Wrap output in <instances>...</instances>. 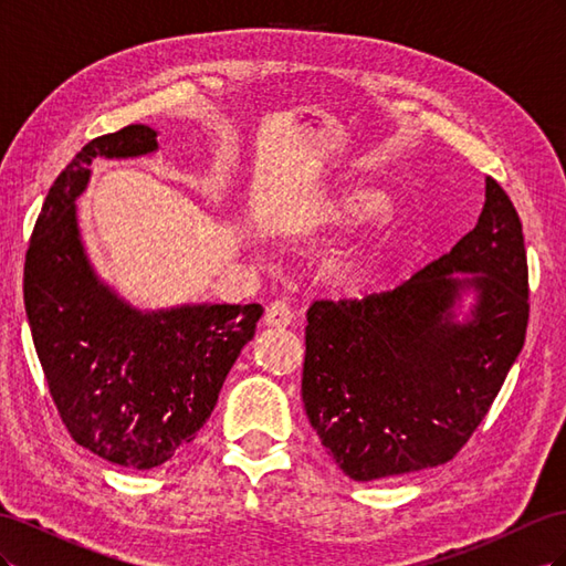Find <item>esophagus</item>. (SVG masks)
Wrapping results in <instances>:
<instances>
[{
	"mask_svg": "<svg viewBox=\"0 0 566 566\" xmlns=\"http://www.w3.org/2000/svg\"><path fill=\"white\" fill-rule=\"evenodd\" d=\"M293 321V310H290V304L283 300L271 302L266 306V314H264V323L266 325H276V328H285Z\"/></svg>",
	"mask_w": 566,
	"mask_h": 566,
	"instance_id": "obj_1",
	"label": "esophagus"
}]
</instances>
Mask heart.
<instances>
[{
    "mask_svg": "<svg viewBox=\"0 0 566 566\" xmlns=\"http://www.w3.org/2000/svg\"><path fill=\"white\" fill-rule=\"evenodd\" d=\"M382 205V198L378 193L370 191H349V193H339L331 200H325L316 212L306 219V227L302 231H312L323 224H342V221H352L364 214L375 212Z\"/></svg>",
    "mask_w": 566,
    "mask_h": 566,
    "instance_id": "1",
    "label": "heart"
}]
</instances>
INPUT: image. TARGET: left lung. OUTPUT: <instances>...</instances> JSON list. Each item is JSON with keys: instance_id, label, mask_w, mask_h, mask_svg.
Wrapping results in <instances>:
<instances>
[{"instance_id": "obj_1", "label": "left lung", "mask_w": 566, "mask_h": 566, "mask_svg": "<svg viewBox=\"0 0 566 566\" xmlns=\"http://www.w3.org/2000/svg\"><path fill=\"white\" fill-rule=\"evenodd\" d=\"M474 272L453 280L451 272ZM465 286L473 318L452 321ZM528 266L520 214L495 179L476 227L449 254L382 293L306 312L302 399L354 482L443 465L465 447L524 347Z\"/></svg>"}]
</instances>
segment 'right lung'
<instances>
[{
    "mask_svg": "<svg viewBox=\"0 0 566 566\" xmlns=\"http://www.w3.org/2000/svg\"><path fill=\"white\" fill-rule=\"evenodd\" d=\"M156 148L146 125L84 146L49 188L23 273L32 342L67 434L132 470L158 468L196 439L264 314L262 304L142 314L96 281L75 219L90 165Z\"/></svg>",
    "mask_w": 566,
    "mask_h": 566,
    "instance_id": "right-lung-1",
    "label": "right lung"
}]
</instances>
